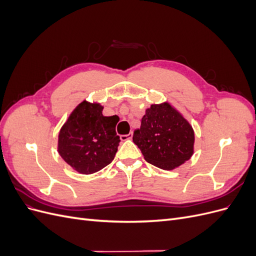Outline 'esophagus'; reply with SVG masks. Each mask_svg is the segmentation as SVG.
<instances>
[{
    "label": "esophagus",
    "mask_w": 256,
    "mask_h": 256,
    "mask_svg": "<svg viewBox=\"0 0 256 256\" xmlns=\"http://www.w3.org/2000/svg\"><path fill=\"white\" fill-rule=\"evenodd\" d=\"M132 136H134V134H132V132H130V134H126V136H120V140H122V141L130 140V138H132Z\"/></svg>",
    "instance_id": "34e87169"
}]
</instances>
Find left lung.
<instances>
[{"mask_svg": "<svg viewBox=\"0 0 256 256\" xmlns=\"http://www.w3.org/2000/svg\"><path fill=\"white\" fill-rule=\"evenodd\" d=\"M132 140L148 164L166 171L184 164L194 152V130L168 102L147 108Z\"/></svg>", "mask_w": 256, "mask_h": 256, "instance_id": "obj_1", "label": "left lung"}]
</instances>
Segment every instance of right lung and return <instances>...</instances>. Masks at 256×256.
<instances>
[{"mask_svg": "<svg viewBox=\"0 0 256 256\" xmlns=\"http://www.w3.org/2000/svg\"><path fill=\"white\" fill-rule=\"evenodd\" d=\"M104 106L83 100L62 126L58 152L80 174L102 170L114 159L120 142L115 127L118 116H104Z\"/></svg>", "mask_w": 256, "mask_h": 256, "instance_id": "1", "label": "right lung"}]
</instances>
